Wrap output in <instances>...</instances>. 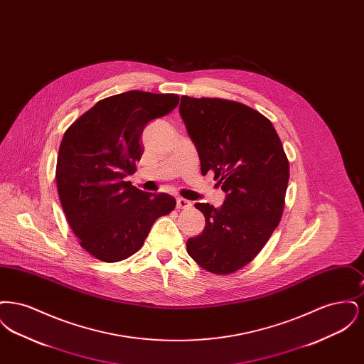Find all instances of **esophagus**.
Returning <instances> with one entry per match:
<instances>
[{"mask_svg": "<svg viewBox=\"0 0 364 364\" xmlns=\"http://www.w3.org/2000/svg\"><path fill=\"white\" fill-rule=\"evenodd\" d=\"M176 205H177V208H190L191 206H192V203H191L190 200H187V199H184V198H177Z\"/></svg>", "mask_w": 364, "mask_h": 364, "instance_id": "1", "label": "esophagus"}]
</instances>
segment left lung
<instances>
[{
  "instance_id": "8db88e82",
  "label": "left lung",
  "mask_w": 364,
  "mask_h": 364,
  "mask_svg": "<svg viewBox=\"0 0 364 364\" xmlns=\"http://www.w3.org/2000/svg\"><path fill=\"white\" fill-rule=\"evenodd\" d=\"M200 159L226 193L221 208L195 203L205 215L200 235L187 240L205 270L230 274L254 259L277 228L285 205L289 164L270 120L245 105L181 97L178 107Z\"/></svg>"
}]
</instances>
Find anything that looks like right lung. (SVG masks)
<instances>
[{
  "label": "right lung",
  "mask_w": 364,
  "mask_h": 364,
  "mask_svg": "<svg viewBox=\"0 0 364 364\" xmlns=\"http://www.w3.org/2000/svg\"><path fill=\"white\" fill-rule=\"evenodd\" d=\"M176 94L127 91L97 102L65 131L55 180L61 206L80 245L104 262H119L143 245L161 215L176 208L168 193L125 181L136 171L147 122L171 113Z\"/></svg>",
  "instance_id": "1"
}]
</instances>
